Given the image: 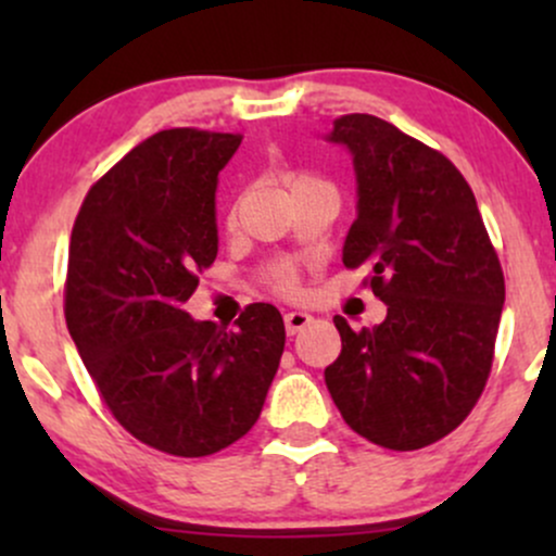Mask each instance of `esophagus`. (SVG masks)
I'll return each instance as SVG.
<instances>
[{
    "label": "esophagus",
    "instance_id": "esophagus-1",
    "mask_svg": "<svg viewBox=\"0 0 556 556\" xmlns=\"http://www.w3.org/2000/svg\"><path fill=\"white\" fill-rule=\"evenodd\" d=\"M314 321L308 314H303V311H292V314H285V329L287 334H298V331H303L308 324Z\"/></svg>",
    "mask_w": 556,
    "mask_h": 556
}]
</instances>
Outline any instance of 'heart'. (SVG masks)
Wrapping results in <instances>:
<instances>
[{
    "mask_svg": "<svg viewBox=\"0 0 556 556\" xmlns=\"http://www.w3.org/2000/svg\"><path fill=\"white\" fill-rule=\"evenodd\" d=\"M314 180H316V177L305 175V172H292V175L285 177L287 188H290V190H295V188H300V185L314 182ZM227 222L232 225L235 212H229ZM271 287L279 292V295H295V292H298V277L290 269H287V266H279V269L271 271Z\"/></svg>",
    "mask_w": 556,
    "mask_h": 556,
    "instance_id": "1",
    "label": "heart"
}]
</instances>
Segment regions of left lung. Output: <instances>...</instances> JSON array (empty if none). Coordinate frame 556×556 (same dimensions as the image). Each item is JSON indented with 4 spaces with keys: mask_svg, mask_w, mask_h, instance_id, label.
I'll list each match as a JSON object with an SVG mask.
<instances>
[{
    "mask_svg": "<svg viewBox=\"0 0 556 556\" xmlns=\"http://www.w3.org/2000/svg\"><path fill=\"white\" fill-rule=\"evenodd\" d=\"M329 140L353 154L358 219L348 269L387 303V318L353 331L324 371L344 424L368 442L410 452L455 431L491 374L504 274L470 185L431 146L374 114H342Z\"/></svg>",
    "mask_w": 556,
    "mask_h": 556,
    "instance_id": "obj_1",
    "label": "left lung"
}]
</instances>
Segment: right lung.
<instances>
[{"label":"right lung","instance_id":"add662e5","mask_svg":"<svg viewBox=\"0 0 556 556\" xmlns=\"http://www.w3.org/2000/svg\"><path fill=\"white\" fill-rule=\"evenodd\" d=\"M240 140L198 127L146 138L91 185L70 238V337L117 424L177 457L245 437L285 350L269 303L235 329L182 311L216 258V175Z\"/></svg>","mask_w":556,"mask_h":556}]
</instances>
